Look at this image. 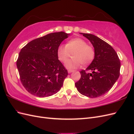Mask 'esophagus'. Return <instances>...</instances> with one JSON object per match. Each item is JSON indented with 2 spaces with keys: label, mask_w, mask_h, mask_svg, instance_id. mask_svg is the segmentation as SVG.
<instances>
[{
  "label": "esophagus",
  "mask_w": 134,
  "mask_h": 134,
  "mask_svg": "<svg viewBox=\"0 0 134 134\" xmlns=\"http://www.w3.org/2000/svg\"><path fill=\"white\" fill-rule=\"evenodd\" d=\"M68 73H71V72H73V70H68Z\"/></svg>",
  "instance_id": "obj_1"
}]
</instances>
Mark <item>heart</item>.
Wrapping results in <instances>:
<instances>
[{"label": "heart", "instance_id": "heart-1", "mask_svg": "<svg viewBox=\"0 0 134 134\" xmlns=\"http://www.w3.org/2000/svg\"><path fill=\"white\" fill-rule=\"evenodd\" d=\"M75 52L72 55L74 59L67 60L65 66L69 70L78 68L82 63L88 64L94 59L95 52L93 47L88 44L84 40L75 38L69 41L66 45L60 44L57 50L59 59L65 62L70 56L71 52Z\"/></svg>", "mask_w": 134, "mask_h": 134}]
</instances>
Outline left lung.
I'll use <instances>...</instances> for the list:
<instances>
[{
  "mask_svg": "<svg viewBox=\"0 0 134 134\" xmlns=\"http://www.w3.org/2000/svg\"><path fill=\"white\" fill-rule=\"evenodd\" d=\"M94 48V58L86 70L80 71L81 78L75 85L77 90L85 96L96 98L111 90L120 76L121 64L116 52L111 46L97 36L83 34Z\"/></svg>",
  "mask_w": 134,
  "mask_h": 134,
  "instance_id": "obj_1",
  "label": "left lung"
}]
</instances>
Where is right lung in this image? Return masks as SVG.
Listing matches in <instances>:
<instances>
[{
	"mask_svg": "<svg viewBox=\"0 0 134 134\" xmlns=\"http://www.w3.org/2000/svg\"><path fill=\"white\" fill-rule=\"evenodd\" d=\"M69 35L51 33L32 40L21 49L17 66L22 84L31 94L46 97L60 90L68 73L59 60L57 50Z\"/></svg>",
	"mask_w": 134,
	"mask_h": 134,
	"instance_id": "obj_1",
	"label": "right lung"
}]
</instances>
